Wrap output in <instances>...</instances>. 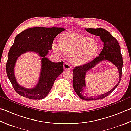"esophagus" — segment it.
Here are the masks:
<instances>
[{"mask_svg": "<svg viewBox=\"0 0 131 131\" xmlns=\"http://www.w3.org/2000/svg\"><path fill=\"white\" fill-rule=\"evenodd\" d=\"M63 68L65 70H68V69H70L71 66L70 65V64L68 63H65L63 65Z\"/></svg>", "mask_w": 131, "mask_h": 131, "instance_id": "obj_1", "label": "esophagus"}]
</instances>
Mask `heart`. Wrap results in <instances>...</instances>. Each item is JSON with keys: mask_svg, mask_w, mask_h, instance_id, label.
<instances>
[{"mask_svg": "<svg viewBox=\"0 0 131 131\" xmlns=\"http://www.w3.org/2000/svg\"><path fill=\"white\" fill-rule=\"evenodd\" d=\"M53 52L60 57L66 53L70 54V60L75 65H84L90 62L98 53L99 46L95 40L75 32L63 35L61 41L53 42Z\"/></svg>", "mask_w": 131, "mask_h": 131, "instance_id": "obj_1", "label": "heart"}]
</instances>
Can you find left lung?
Wrapping results in <instances>:
<instances>
[{
    "label": "left lung",
    "mask_w": 131,
    "mask_h": 131,
    "mask_svg": "<svg viewBox=\"0 0 131 131\" xmlns=\"http://www.w3.org/2000/svg\"><path fill=\"white\" fill-rule=\"evenodd\" d=\"M84 29L90 33L99 36L103 42V48L98 57L94 58L91 62L83 66H76L73 69V88L76 94L81 99L84 101H94L106 98L119 85L122 78L123 58L118 41L107 30L103 28H85ZM104 61H107L116 66L119 71V82L113 88L107 93L89 96L85 93V91L88 89L85 83L86 74L98 64Z\"/></svg>",
    "instance_id": "8db88e82"
}]
</instances>
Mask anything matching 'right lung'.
Returning a JSON list of instances; mask_svg holds the SVG:
<instances>
[{
  "instance_id": "right-lung-1",
  "label": "right lung",
  "mask_w": 131,
  "mask_h": 131,
  "mask_svg": "<svg viewBox=\"0 0 131 131\" xmlns=\"http://www.w3.org/2000/svg\"><path fill=\"white\" fill-rule=\"evenodd\" d=\"M65 30V28L60 27H33L24 30L15 37L8 54L6 71L13 88L20 95L32 99H42L48 95L56 79L63 71V62H53L46 56L52 49L54 38ZM28 52L37 53L41 60L37 84L30 88L20 85L14 74L18 58Z\"/></svg>"
}]
</instances>
